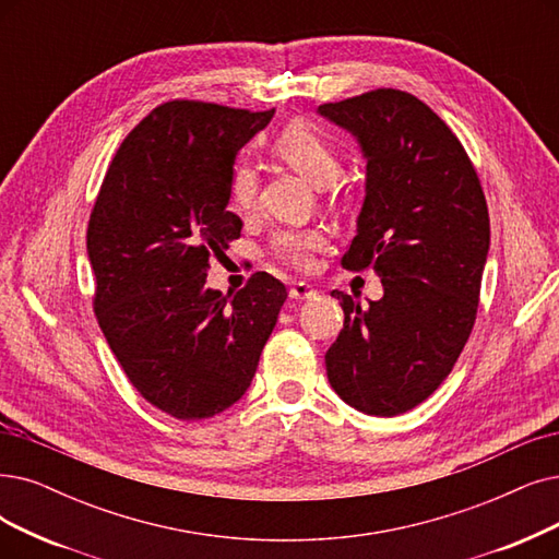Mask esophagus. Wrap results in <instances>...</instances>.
<instances>
[{"label":"esophagus","mask_w":559,"mask_h":559,"mask_svg":"<svg viewBox=\"0 0 559 559\" xmlns=\"http://www.w3.org/2000/svg\"><path fill=\"white\" fill-rule=\"evenodd\" d=\"M288 296H292L294 300H309V298L317 296V288L307 284V282H296L292 286V292H288Z\"/></svg>","instance_id":"34e87169"}]
</instances>
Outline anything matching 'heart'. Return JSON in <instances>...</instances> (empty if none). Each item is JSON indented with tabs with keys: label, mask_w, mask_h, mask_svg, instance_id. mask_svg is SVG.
Returning <instances> with one entry per match:
<instances>
[{
	"label": "heart",
	"mask_w": 559,
	"mask_h": 559,
	"mask_svg": "<svg viewBox=\"0 0 559 559\" xmlns=\"http://www.w3.org/2000/svg\"><path fill=\"white\" fill-rule=\"evenodd\" d=\"M277 158L298 171L311 186L325 188L337 181L342 171L340 153L323 132L307 121L288 123L273 142ZM259 178L250 163H238L231 171V204L238 211H252L257 202ZM325 248V236L319 229L282 231L273 240V250L284 263L307 271L314 261V252Z\"/></svg>",
	"instance_id": "obj_1"
}]
</instances>
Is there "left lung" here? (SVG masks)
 <instances>
[{"instance_id": "left-lung-1", "label": "left lung", "mask_w": 559, "mask_h": 559, "mask_svg": "<svg viewBox=\"0 0 559 559\" xmlns=\"http://www.w3.org/2000/svg\"><path fill=\"white\" fill-rule=\"evenodd\" d=\"M367 163L365 202L342 263L371 265L383 298L332 292L344 330L325 353L332 390L355 411L394 417L450 376L475 325L490 248L477 171L431 107L378 88L317 109Z\"/></svg>"}]
</instances>
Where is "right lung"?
I'll list each match as a JSON object with an SVG mask.
<instances>
[{
  "instance_id": "add662e5",
  "label": "right lung",
  "mask_w": 559,
  "mask_h": 559,
  "mask_svg": "<svg viewBox=\"0 0 559 559\" xmlns=\"http://www.w3.org/2000/svg\"><path fill=\"white\" fill-rule=\"evenodd\" d=\"M271 111L165 103L111 160L86 231L96 317L128 381L176 419H206L248 392L286 288L257 273L236 296L206 286L242 222L227 211L238 151Z\"/></svg>"
}]
</instances>
